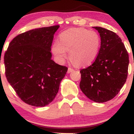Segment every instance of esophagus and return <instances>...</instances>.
I'll return each mask as SVG.
<instances>
[{"label":"esophagus","instance_id":"obj_1","mask_svg":"<svg viewBox=\"0 0 134 134\" xmlns=\"http://www.w3.org/2000/svg\"><path fill=\"white\" fill-rule=\"evenodd\" d=\"M74 69H72V68H70V67H69L68 68V70H67V73H70V72H73L74 71Z\"/></svg>","mask_w":134,"mask_h":134}]
</instances>
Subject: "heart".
<instances>
[{
    "mask_svg": "<svg viewBox=\"0 0 134 134\" xmlns=\"http://www.w3.org/2000/svg\"><path fill=\"white\" fill-rule=\"evenodd\" d=\"M101 46V38L98 33L82 27H73L64 31L59 35V42L55 41L52 50L59 62L67 58L75 65L86 67L96 60Z\"/></svg>",
    "mask_w": 134,
    "mask_h": 134,
    "instance_id": "1",
    "label": "heart"
}]
</instances>
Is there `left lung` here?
<instances>
[{
  "label": "left lung",
  "mask_w": 134,
  "mask_h": 134,
  "mask_svg": "<svg viewBox=\"0 0 134 134\" xmlns=\"http://www.w3.org/2000/svg\"><path fill=\"white\" fill-rule=\"evenodd\" d=\"M93 28L100 35V49L93 64L80 71L79 86L91 100L104 103L116 96L125 83L129 54L116 33L101 27Z\"/></svg>",
  "instance_id": "8db88e82"
}]
</instances>
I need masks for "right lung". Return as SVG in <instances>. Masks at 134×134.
Masks as SVG:
<instances>
[{
	"label": "right lung",
	"instance_id": "right-lung-1",
	"mask_svg": "<svg viewBox=\"0 0 134 134\" xmlns=\"http://www.w3.org/2000/svg\"><path fill=\"white\" fill-rule=\"evenodd\" d=\"M60 26L35 29L10 41L4 55L5 76L26 103L44 107L54 99L67 67L52 60L53 36Z\"/></svg>",
	"mask_w": 134,
	"mask_h": 134
}]
</instances>
